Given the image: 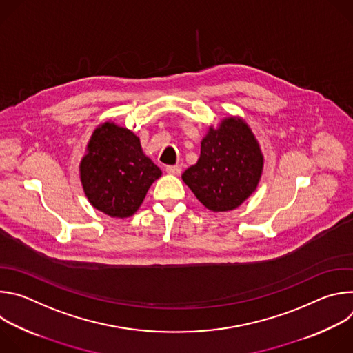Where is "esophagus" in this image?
<instances>
[{
  "label": "esophagus",
  "mask_w": 353,
  "mask_h": 353,
  "mask_svg": "<svg viewBox=\"0 0 353 353\" xmlns=\"http://www.w3.org/2000/svg\"><path fill=\"white\" fill-rule=\"evenodd\" d=\"M181 165H172V166H166V172L169 174H180L181 173Z\"/></svg>",
  "instance_id": "obj_1"
}]
</instances>
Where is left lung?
Wrapping results in <instances>:
<instances>
[{"mask_svg": "<svg viewBox=\"0 0 353 353\" xmlns=\"http://www.w3.org/2000/svg\"><path fill=\"white\" fill-rule=\"evenodd\" d=\"M264 157L247 123L225 119L201 142L195 165L181 176L204 207L214 212L236 210L253 194L261 179Z\"/></svg>", "mask_w": 353, "mask_h": 353, "instance_id": "left-lung-1", "label": "left lung"}]
</instances>
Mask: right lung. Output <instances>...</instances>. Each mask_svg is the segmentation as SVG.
I'll list each match as a JSON object with an SVG mask.
<instances>
[{"instance_id": "1", "label": "right lung", "mask_w": 353, "mask_h": 353, "mask_svg": "<svg viewBox=\"0 0 353 353\" xmlns=\"http://www.w3.org/2000/svg\"><path fill=\"white\" fill-rule=\"evenodd\" d=\"M79 174L92 207L112 218H128L162 172L142 152L132 131L106 121L93 131Z\"/></svg>"}]
</instances>
